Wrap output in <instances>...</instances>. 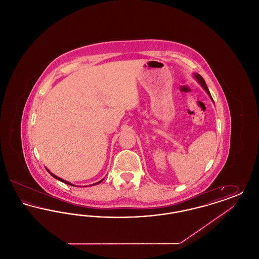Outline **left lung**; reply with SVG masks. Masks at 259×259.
<instances>
[{"instance_id": "left-lung-1", "label": "left lung", "mask_w": 259, "mask_h": 259, "mask_svg": "<svg viewBox=\"0 0 259 259\" xmlns=\"http://www.w3.org/2000/svg\"><path fill=\"white\" fill-rule=\"evenodd\" d=\"M193 75H194L195 79L197 80L198 83H199L201 87H203V88L205 89V91H206V92H207V94L209 95V98L212 100L211 96H210V93H209V89H208V87H207V84H206V82H205V80H204V78H203V77H202L200 74H197V73H194ZM212 101H213V100H212Z\"/></svg>"}]
</instances>
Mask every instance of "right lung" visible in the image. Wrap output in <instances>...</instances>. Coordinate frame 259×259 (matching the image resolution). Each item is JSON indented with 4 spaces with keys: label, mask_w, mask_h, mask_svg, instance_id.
I'll return each instance as SVG.
<instances>
[{
    "label": "right lung",
    "mask_w": 259,
    "mask_h": 259,
    "mask_svg": "<svg viewBox=\"0 0 259 259\" xmlns=\"http://www.w3.org/2000/svg\"><path fill=\"white\" fill-rule=\"evenodd\" d=\"M48 171H49V172H50V175L54 178V179H56V180H58V181H60V182H62V183H65V184H67V185H72V186H76V185H73V184H71V183H69V182H67V181H65V180H63V179H61V178H59V177H57V176H55L54 174H52V172H50V170L49 169H47ZM104 181V179L103 180H101L100 182H98V183H95V184H93L92 185H99L100 183H102ZM92 185H89V186H92Z\"/></svg>",
    "instance_id": "obj_1"
}]
</instances>
